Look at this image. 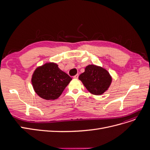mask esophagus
<instances>
[{
	"instance_id": "obj_1",
	"label": "esophagus",
	"mask_w": 150,
	"mask_h": 150,
	"mask_svg": "<svg viewBox=\"0 0 150 150\" xmlns=\"http://www.w3.org/2000/svg\"><path fill=\"white\" fill-rule=\"evenodd\" d=\"M78 77H79V75H78V74H76V75H75V76L73 77V78H74V79H78Z\"/></svg>"
}]
</instances>
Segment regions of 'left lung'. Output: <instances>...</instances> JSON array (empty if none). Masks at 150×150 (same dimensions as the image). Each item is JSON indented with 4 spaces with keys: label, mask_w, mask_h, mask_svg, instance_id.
I'll return each instance as SVG.
<instances>
[{
    "label": "left lung",
    "mask_w": 150,
    "mask_h": 150,
    "mask_svg": "<svg viewBox=\"0 0 150 150\" xmlns=\"http://www.w3.org/2000/svg\"><path fill=\"white\" fill-rule=\"evenodd\" d=\"M88 91L94 95H101L106 91L112 83V77L103 67L89 64L79 76Z\"/></svg>",
    "instance_id": "8db88e82"
}]
</instances>
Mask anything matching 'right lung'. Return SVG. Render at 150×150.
I'll return each mask as SVG.
<instances>
[{
	"instance_id": "obj_1",
	"label": "right lung",
	"mask_w": 150,
	"mask_h": 150,
	"mask_svg": "<svg viewBox=\"0 0 150 150\" xmlns=\"http://www.w3.org/2000/svg\"><path fill=\"white\" fill-rule=\"evenodd\" d=\"M72 78L61 70L55 62L38 66L32 75L31 83L35 93L46 100H54L62 93Z\"/></svg>"
}]
</instances>
